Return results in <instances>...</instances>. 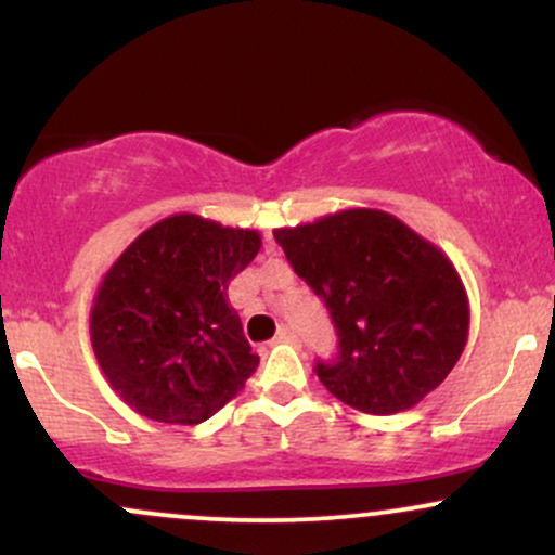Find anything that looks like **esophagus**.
I'll return each instance as SVG.
<instances>
[{
  "instance_id": "34e87169",
  "label": "esophagus",
  "mask_w": 555,
  "mask_h": 555,
  "mask_svg": "<svg viewBox=\"0 0 555 555\" xmlns=\"http://www.w3.org/2000/svg\"><path fill=\"white\" fill-rule=\"evenodd\" d=\"M295 341H297V334H295V331H292L289 326L279 328L276 339H273V344H295Z\"/></svg>"
}]
</instances>
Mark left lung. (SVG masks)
Here are the masks:
<instances>
[{
	"instance_id": "1",
	"label": "left lung",
	"mask_w": 555,
	"mask_h": 555,
	"mask_svg": "<svg viewBox=\"0 0 555 555\" xmlns=\"http://www.w3.org/2000/svg\"><path fill=\"white\" fill-rule=\"evenodd\" d=\"M339 336L315 375L344 404L393 415L423 401L462 358L469 302L451 260L404 221L349 208L273 232Z\"/></svg>"
}]
</instances>
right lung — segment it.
I'll return each mask as SVG.
<instances>
[{
    "instance_id": "add662e5",
    "label": "right lung",
    "mask_w": 555,
    "mask_h": 555,
    "mask_svg": "<svg viewBox=\"0 0 555 555\" xmlns=\"http://www.w3.org/2000/svg\"><path fill=\"white\" fill-rule=\"evenodd\" d=\"M260 250L256 229L177 214L145 229L93 297L91 344L138 415L195 425L234 399L258 354L229 305V282Z\"/></svg>"
}]
</instances>
